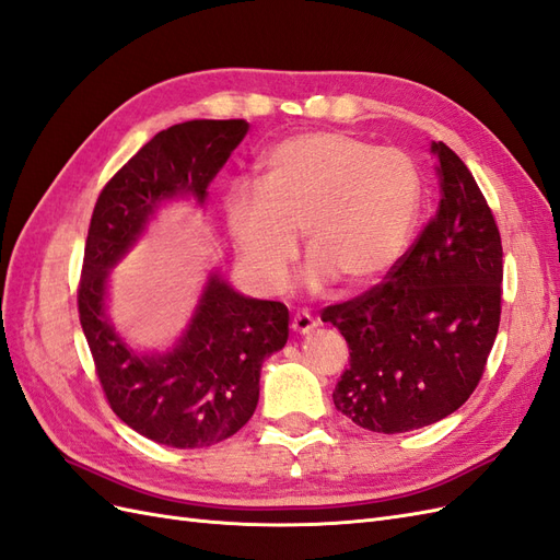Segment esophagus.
Returning a JSON list of instances; mask_svg holds the SVG:
<instances>
[{"label":"esophagus","mask_w":560,"mask_h":560,"mask_svg":"<svg viewBox=\"0 0 560 560\" xmlns=\"http://www.w3.org/2000/svg\"><path fill=\"white\" fill-rule=\"evenodd\" d=\"M317 327V319L308 311H299L292 317V331L294 334H311Z\"/></svg>","instance_id":"1"}]
</instances>
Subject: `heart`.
Instances as JSON below:
<instances>
[{"label":"heart","instance_id":"1","mask_svg":"<svg viewBox=\"0 0 560 560\" xmlns=\"http://www.w3.org/2000/svg\"><path fill=\"white\" fill-rule=\"evenodd\" d=\"M422 179L399 147H371L338 130L299 132L266 151L259 189L233 186L226 231L245 273L278 290L296 259V233L313 284L358 290L395 266L411 241Z\"/></svg>","mask_w":560,"mask_h":560}]
</instances>
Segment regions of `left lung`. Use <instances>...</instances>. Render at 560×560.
Listing matches in <instances>:
<instances>
[{
  "label": "left lung",
  "mask_w": 560,
  "mask_h": 560,
  "mask_svg": "<svg viewBox=\"0 0 560 560\" xmlns=\"http://www.w3.org/2000/svg\"><path fill=\"white\" fill-rule=\"evenodd\" d=\"M439 206L383 282L322 311L350 348L334 404L397 434L451 416L477 389L502 313V241L469 167L444 142Z\"/></svg>",
  "instance_id": "left-lung-1"
}]
</instances>
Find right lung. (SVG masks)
<instances>
[{
  "mask_svg": "<svg viewBox=\"0 0 560 560\" xmlns=\"http://www.w3.org/2000/svg\"><path fill=\"white\" fill-rule=\"evenodd\" d=\"M247 128L243 118H200L161 130L105 184L91 217L77 290L81 329L112 411L163 446L206 448L245 425L259 401L261 364L290 336V311L210 276L182 341L165 354H138L105 315L109 268L140 238L161 200H206Z\"/></svg>",
  "mask_w": 560,
  "mask_h": 560,
  "instance_id": "right-lung-1",
  "label": "right lung"
}]
</instances>
